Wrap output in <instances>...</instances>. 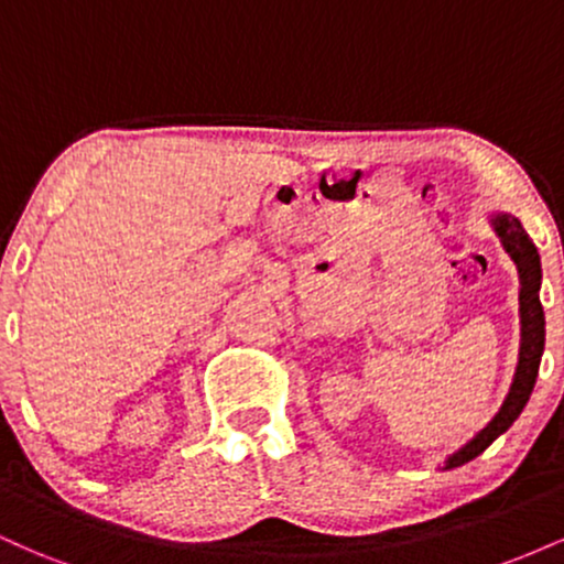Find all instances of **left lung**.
Here are the masks:
<instances>
[{
	"label": "left lung",
	"instance_id": "obj_1",
	"mask_svg": "<svg viewBox=\"0 0 564 564\" xmlns=\"http://www.w3.org/2000/svg\"><path fill=\"white\" fill-rule=\"evenodd\" d=\"M496 232L501 236L503 249L509 251V257L514 260L517 270H520V321H522V345H520V364H517L514 381H511V390L503 400L501 411L496 413L494 422L477 435L471 443L464 445L462 451L453 453L445 464V469L462 467V464L471 462L475 456L488 448L494 440L507 432L514 419L520 416L522 408H525L530 392H533L535 377H539L541 355H543V307L539 300L541 291V257L535 251V243L530 241V236L522 230L520 219L511 215H498L494 219Z\"/></svg>",
	"mask_w": 564,
	"mask_h": 564
}]
</instances>
